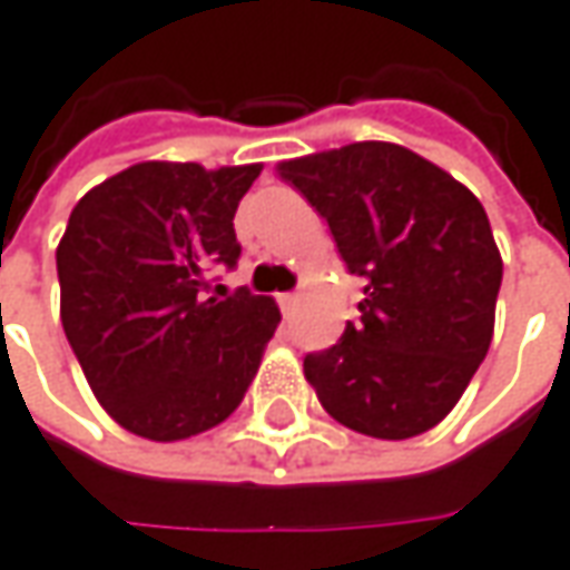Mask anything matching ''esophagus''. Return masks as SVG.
Instances as JSON below:
<instances>
[{"mask_svg": "<svg viewBox=\"0 0 570 570\" xmlns=\"http://www.w3.org/2000/svg\"><path fill=\"white\" fill-rule=\"evenodd\" d=\"M297 301H301V295L297 292H285V295H278V307L285 311V314H292L297 307Z\"/></svg>", "mask_w": 570, "mask_h": 570, "instance_id": "34e87169", "label": "esophagus"}]
</instances>
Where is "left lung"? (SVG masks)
I'll return each instance as SVG.
<instances>
[{
  "instance_id": "obj_1",
  "label": "left lung",
  "mask_w": 570,
  "mask_h": 570,
  "mask_svg": "<svg viewBox=\"0 0 570 570\" xmlns=\"http://www.w3.org/2000/svg\"><path fill=\"white\" fill-rule=\"evenodd\" d=\"M278 174L326 218L348 273L367 278L342 340L304 358L317 400L381 441L434 428L492 345L504 266L482 203L393 142L304 155Z\"/></svg>"
}]
</instances>
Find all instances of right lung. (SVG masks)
I'll list each match as a JSON object with an SVG mask.
<instances>
[{"mask_svg": "<svg viewBox=\"0 0 570 570\" xmlns=\"http://www.w3.org/2000/svg\"><path fill=\"white\" fill-rule=\"evenodd\" d=\"M259 165L142 161L88 189L56 247L59 317L98 403L148 441L225 422L278 326L273 297L208 295L234 266V212Z\"/></svg>", "mask_w": 570, "mask_h": 570, "instance_id": "add662e5", "label": "right lung"}]
</instances>
